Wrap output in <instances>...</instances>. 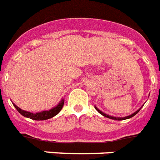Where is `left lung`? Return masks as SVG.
<instances>
[{
	"label": "left lung",
	"instance_id": "1",
	"mask_svg": "<svg viewBox=\"0 0 160 160\" xmlns=\"http://www.w3.org/2000/svg\"><path fill=\"white\" fill-rule=\"evenodd\" d=\"M95 108L96 109L97 111L99 112V113H100L101 115H103V117H108V118H109V119H112V120H115V121H122V120H125V119H129V118H131V117H133V116H135V115H136V114H137V113L139 111H140V109H141V108H139L138 110V111H136V112H135L134 113H133V114H132V115H130V116H128V117H122V118H121V117H111V116H108V115H107V114H105V113L102 112H101L100 110H99V109L97 108L96 107H95Z\"/></svg>",
	"mask_w": 160,
	"mask_h": 160
}]
</instances>
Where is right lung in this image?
<instances>
[{
    "label": "right lung",
    "instance_id": "obj_1",
    "mask_svg": "<svg viewBox=\"0 0 160 160\" xmlns=\"http://www.w3.org/2000/svg\"><path fill=\"white\" fill-rule=\"evenodd\" d=\"M64 102H65V100L62 99V100L58 103V105H57V107L53 108L51 109V110H48V111H43V112H36V113H32V112H30L24 111V110H22L21 108H19L17 105H15L14 103H13V104L15 107V108L18 110V112L21 115H22L23 117L30 118V119L35 120V121H44V120L50 119V118H52V117H55L56 115H57V114L61 112L62 108H63Z\"/></svg>",
    "mask_w": 160,
    "mask_h": 160
}]
</instances>
